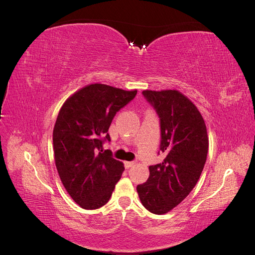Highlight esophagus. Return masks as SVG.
<instances>
[{"label":"esophagus","mask_w":255,"mask_h":255,"mask_svg":"<svg viewBox=\"0 0 255 255\" xmlns=\"http://www.w3.org/2000/svg\"><path fill=\"white\" fill-rule=\"evenodd\" d=\"M134 164H135V161H126L125 166H126V168H130L132 166H134Z\"/></svg>","instance_id":"34e87169"}]
</instances>
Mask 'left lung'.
I'll use <instances>...</instances> for the list:
<instances>
[{
  "instance_id": "1",
  "label": "left lung",
  "mask_w": 255,
  "mask_h": 255,
  "mask_svg": "<svg viewBox=\"0 0 255 255\" xmlns=\"http://www.w3.org/2000/svg\"><path fill=\"white\" fill-rule=\"evenodd\" d=\"M160 122V164L150 166L145 183L137 186L142 205L161 215L179 205L194 189L204 168L208 137L196 105L177 90H143Z\"/></svg>"
}]
</instances>
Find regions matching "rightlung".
<instances>
[{
    "label": "right lung",
    "instance_id": "obj_1",
    "mask_svg": "<svg viewBox=\"0 0 255 255\" xmlns=\"http://www.w3.org/2000/svg\"><path fill=\"white\" fill-rule=\"evenodd\" d=\"M136 94L137 90L91 84L69 97L59 111L53 129L55 165L68 194L85 210L109 202L125 170L102 146L111 141L107 132L115 115Z\"/></svg>",
    "mask_w": 255,
    "mask_h": 255
}]
</instances>
